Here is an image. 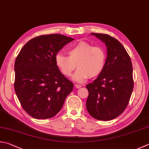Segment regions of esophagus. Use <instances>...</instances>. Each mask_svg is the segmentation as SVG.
Wrapping results in <instances>:
<instances>
[{"instance_id": "1", "label": "esophagus", "mask_w": 149, "mask_h": 149, "mask_svg": "<svg viewBox=\"0 0 149 149\" xmlns=\"http://www.w3.org/2000/svg\"><path fill=\"white\" fill-rule=\"evenodd\" d=\"M75 87L77 88H78V89H79V88H81V86L80 85H78V84H76L75 85Z\"/></svg>"}]
</instances>
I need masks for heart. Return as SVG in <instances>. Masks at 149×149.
<instances>
[{
    "label": "heart",
    "instance_id": "heart-1",
    "mask_svg": "<svg viewBox=\"0 0 149 149\" xmlns=\"http://www.w3.org/2000/svg\"><path fill=\"white\" fill-rule=\"evenodd\" d=\"M67 53L69 56L58 53L55 56L56 64L66 77L71 76L77 67L78 70L72 77L75 82L82 83L89 77H96L104 69L106 54L102 47L80 41L69 48Z\"/></svg>",
    "mask_w": 149,
    "mask_h": 149
}]
</instances>
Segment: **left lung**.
<instances>
[{"instance_id": "obj_1", "label": "left lung", "mask_w": 149, "mask_h": 149, "mask_svg": "<svg viewBox=\"0 0 149 149\" xmlns=\"http://www.w3.org/2000/svg\"><path fill=\"white\" fill-rule=\"evenodd\" d=\"M105 43L106 65L97 79L86 88L89 95L86 108L93 118L110 120L127 108L134 88L131 59L123 45L111 36L91 33Z\"/></svg>"}]
</instances>
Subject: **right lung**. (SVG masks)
Wrapping results in <instances>:
<instances>
[{
  "instance_id": "1",
  "label": "right lung",
  "mask_w": 149,
  "mask_h": 149,
  "mask_svg": "<svg viewBox=\"0 0 149 149\" xmlns=\"http://www.w3.org/2000/svg\"><path fill=\"white\" fill-rule=\"evenodd\" d=\"M74 39L61 34L34 38L22 47L15 61V93L26 113L33 118L55 116L73 89L59 70L55 56Z\"/></svg>"
}]
</instances>
